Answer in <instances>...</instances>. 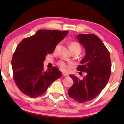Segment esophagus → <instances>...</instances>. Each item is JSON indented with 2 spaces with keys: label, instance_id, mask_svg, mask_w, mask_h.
<instances>
[{
  "label": "esophagus",
  "instance_id": "1",
  "mask_svg": "<svg viewBox=\"0 0 124 124\" xmlns=\"http://www.w3.org/2000/svg\"><path fill=\"white\" fill-rule=\"evenodd\" d=\"M62 76L66 77V76H68V75H66V74H64V73H63V74H62Z\"/></svg>",
  "mask_w": 124,
  "mask_h": 124
}]
</instances>
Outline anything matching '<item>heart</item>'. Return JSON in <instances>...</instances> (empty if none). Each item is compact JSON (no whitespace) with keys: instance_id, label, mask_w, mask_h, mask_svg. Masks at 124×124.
Here are the masks:
<instances>
[{"instance_id":"1","label":"heart","mask_w":124,"mask_h":124,"mask_svg":"<svg viewBox=\"0 0 124 124\" xmlns=\"http://www.w3.org/2000/svg\"><path fill=\"white\" fill-rule=\"evenodd\" d=\"M70 49L72 52L75 51H81V46L80 44L76 42H72L70 44ZM58 65L59 66V69L65 72H69L70 69V66L69 64L63 61H59L58 62Z\"/></svg>"}]
</instances>
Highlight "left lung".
<instances>
[{"label":"left lung","instance_id":"left-lung-1","mask_svg":"<svg viewBox=\"0 0 124 124\" xmlns=\"http://www.w3.org/2000/svg\"><path fill=\"white\" fill-rule=\"evenodd\" d=\"M77 38L86 52L77 70L86 72V76L80 80L70 75L73 84L68 94L76 101L83 103L95 99L106 87L111 75V62L108 50L97 35L81 34Z\"/></svg>","mask_w":124,"mask_h":124}]
</instances>
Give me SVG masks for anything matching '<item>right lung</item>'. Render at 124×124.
<instances>
[{
    "label": "right lung",
    "instance_id": "obj_1",
    "mask_svg": "<svg viewBox=\"0 0 124 124\" xmlns=\"http://www.w3.org/2000/svg\"><path fill=\"white\" fill-rule=\"evenodd\" d=\"M68 31L40 30L18 44L12 59L13 79L24 94L34 98L46 92L51 83L62 76L56 67L46 71L43 62L54 52Z\"/></svg>",
    "mask_w": 124,
    "mask_h": 124
}]
</instances>
